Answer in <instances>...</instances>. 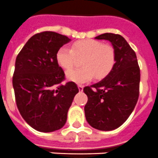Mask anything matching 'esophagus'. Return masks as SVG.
<instances>
[{"instance_id":"34e87169","label":"esophagus","mask_w":158,"mask_h":158,"mask_svg":"<svg viewBox=\"0 0 158 158\" xmlns=\"http://www.w3.org/2000/svg\"><path fill=\"white\" fill-rule=\"evenodd\" d=\"M78 89H79V91H80V92H82V91H83L84 87L82 85H78Z\"/></svg>"}]
</instances>
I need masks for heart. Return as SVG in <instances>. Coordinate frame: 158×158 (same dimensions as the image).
Masks as SVG:
<instances>
[{"instance_id":"heart-1","label":"heart","mask_w":158,"mask_h":158,"mask_svg":"<svg viewBox=\"0 0 158 158\" xmlns=\"http://www.w3.org/2000/svg\"><path fill=\"white\" fill-rule=\"evenodd\" d=\"M76 57L82 59L81 68L71 69L66 73L68 80L77 84L85 83L93 79L101 80L112 70L115 63V53L111 46L103 44L94 40H81L74 43L72 49L60 47L56 53V61L60 67L71 69Z\"/></svg>"}]
</instances>
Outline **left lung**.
I'll use <instances>...</instances> for the list:
<instances>
[{"label": "left lung", "mask_w": 158, "mask_h": 158, "mask_svg": "<svg viewBox=\"0 0 158 158\" xmlns=\"http://www.w3.org/2000/svg\"><path fill=\"white\" fill-rule=\"evenodd\" d=\"M95 39L111 43L115 53V63L103 80L84 88L88 96L85 114L87 122L93 128L112 131L127 119L136 105L140 69L135 52L120 35L104 33Z\"/></svg>", "instance_id": "8db88e82"}]
</instances>
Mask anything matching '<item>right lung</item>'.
<instances>
[{"instance_id":"obj_1","label":"right lung","mask_w":158,"mask_h":158,"mask_svg":"<svg viewBox=\"0 0 158 158\" xmlns=\"http://www.w3.org/2000/svg\"><path fill=\"white\" fill-rule=\"evenodd\" d=\"M70 41L54 31L38 33L16 57L12 77L16 105L27 123L40 132L63 127L79 92L74 82L61 85L65 73L55 58L58 49Z\"/></svg>"}]
</instances>
